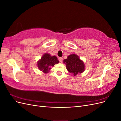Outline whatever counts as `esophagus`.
Wrapping results in <instances>:
<instances>
[{"mask_svg":"<svg viewBox=\"0 0 121 121\" xmlns=\"http://www.w3.org/2000/svg\"><path fill=\"white\" fill-rule=\"evenodd\" d=\"M58 60H59V61L60 62H62V61H63V58H62V57H59V58H58Z\"/></svg>","mask_w":121,"mask_h":121,"instance_id":"1","label":"esophagus"}]
</instances>
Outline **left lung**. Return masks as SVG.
<instances>
[{
	"instance_id": "8db88e82",
	"label": "left lung",
	"mask_w": 121,
	"mask_h": 121,
	"mask_svg": "<svg viewBox=\"0 0 121 121\" xmlns=\"http://www.w3.org/2000/svg\"><path fill=\"white\" fill-rule=\"evenodd\" d=\"M64 64L66 65L68 71L74 76L78 74H81L85 71V65L84 61L80 59L79 56L75 54H69L67 59L63 61Z\"/></svg>"
}]
</instances>
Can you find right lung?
Masks as SVG:
<instances>
[{
	"instance_id": "add662e5",
	"label": "right lung",
	"mask_w": 121,
	"mask_h": 121,
	"mask_svg": "<svg viewBox=\"0 0 121 121\" xmlns=\"http://www.w3.org/2000/svg\"><path fill=\"white\" fill-rule=\"evenodd\" d=\"M59 63L56 56H52L50 54L45 53L43 54L41 58L37 61V67L40 71L45 74L48 73L55 64Z\"/></svg>"
}]
</instances>
